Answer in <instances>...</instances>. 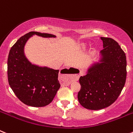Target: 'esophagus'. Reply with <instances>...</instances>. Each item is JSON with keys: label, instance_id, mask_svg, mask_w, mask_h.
Wrapping results in <instances>:
<instances>
[{"label": "esophagus", "instance_id": "obj_1", "mask_svg": "<svg viewBox=\"0 0 133 133\" xmlns=\"http://www.w3.org/2000/svg\"><path fill=\"white\" fill-rule=\"evenodd\" d=\"M66 70L70 74H61L59 76L61 83L64 85H69L72 81H77L82 74L81 70L77 68L72 67Z\"/></svg>", "mask_w": 133, "mask_h": 133}]
</instances>
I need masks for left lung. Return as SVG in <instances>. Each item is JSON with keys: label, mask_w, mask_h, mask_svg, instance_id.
I'll use <instances>...</instances> for the list:
<instances>
[{"label": "left lung", "mask_w": 133, "mask_h": 133, "mask_svg": "<svg viewBox=\"0 0 133 133\" xmlns=\"http://www.w3.org/2000/svg\"><path fill=\"white\" fill-rule=\"evenodd\" d=\"M103 49L97 61L92 62L81 76L78 93L80 104L89 110L108 107L117 99L127 77V58L119 44L112 38L101 37Z\"/></svg>", "instance_id": "8db88e82"}]
</instances>
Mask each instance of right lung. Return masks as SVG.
I'll list each match as a JSON object with an SVG mask.
<instances>
[{"label": "right lung", "instance_id": "1", "mask_svg": "<svg viewBox=\"0 0 133 133\" xmlns=\"http://www.w3.org/2000/svg\"><path fill=\"white\" fill-rule=\"evenodd\" d=\"M34 35L56 38V35L30 32L16 41L8 57V79L15 95L26 105L41 107L50 104L59 89L58 70L32 64L26 58L24 46Z\"/></svg>", "mask_w": 133, "mask_h": 133}]
</instances>
